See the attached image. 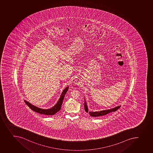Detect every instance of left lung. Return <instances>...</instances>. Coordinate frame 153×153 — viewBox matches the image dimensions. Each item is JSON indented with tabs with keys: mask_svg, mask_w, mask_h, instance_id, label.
I'll use <instances>...</instances> for the list:
<instances>
[{
	"mask_svg": "<svg viewBox=\"0 0 153 153\" xmlns=\"http://www.w3.org/2000/svg\"><path fill=\"white\" fill-rule=\"evenodd\" d=\"M120 107V106H118L115 107V108H113L107 109V110H103V111H100L90 112L89 113V115L91 116H92V117H99V116L107 114H108V113H110V112H112L117 111ZM85 110L87 113H88V106H87L85 101Z\"/></svg>",
	"mask_w": 153,
	"mask_h": 153,
	"instance_id": "8db88e82",
	"label": "left lung"
}]
</instances>
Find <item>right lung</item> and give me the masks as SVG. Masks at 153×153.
Wrapping results in <instances>:
<instances>
[{
	"label": "right lung",
	"instance_id": "right-lung-1",
	"mask_svg": "<svg viewBox=\"0 0 153 153\" xmlns=\"http://www.w3.org/2000/svg\"><path fill=\"white\" fill-rule=\"evenodd\" d=\"M68 86L65 88V89H64L57 103L50 109H43L40 108L39 107H36L35 106L33 105L32 104H31L28 101H26V100H24V101L26 103V104L30 107V108H31V109L34 111L38 112L41 114L46 115H53L55 114L57 112L61 110V106L62 104L64 97H65V95L66 92H67V91L68 90Z\"/></svg>",
	"mask_w": 153,
	"mask_h": 153
}]
</instances>
